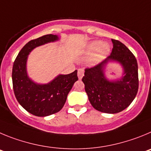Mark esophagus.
Wrapping results in <instances>:
<instances>
[{
	"label": "esophagus",
	"mask_w": 151,
	"mask_h": 151,
	"mask_svg": "<svg viewBox=\"0 0 151 151\" xmlns=\"http://www.w3.org/2000/svg\"><path fill=\"white\" fill-rule=\"evenodd\" d=\"M84 75V70L83 69H79L78 71H77V76H78V78L80 80L82 79V77H83Z\"/></svg>",
	"instance_id": "1"
}]
</instances>
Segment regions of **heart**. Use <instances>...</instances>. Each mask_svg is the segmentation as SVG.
<instances>
[{
    "label": "heart",
    "instance_id": "heart-1",
    "mask_svg": "<svg viewBox=\"0 0 151 151\" xmlns=\"http://www.w3.org/2000/svg\"><path fill=\"white\" fill-rule=\"evenodd\" d=\"M110 50H111V46L109 45V43L101 42L99 40H93L90 42L86 48V51L87 52L95 51L89 60L92 64L98 63L102 60L109 53Z\"/></svg>",
    "mask_w": 151,
    "mask_h": 151
}]
</instances>
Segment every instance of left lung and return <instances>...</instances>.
Segmentation results:
<instances>
[{
  "label": "left lung",
  "instance_id": "8db88e82",
  "mask_svg": "<svg viewBox=\"0 0 151 151\" xmlns=\"http://www.w3.org/2000/svg\"><path fill=\"white\" fill-rule=\"evenodd\" d=\"M111 55L90 68H86L82 81L89 102L96 110L116 114L126 109L134 100L138 89V63L135 55L119 40L112 39ZM115 61L122 66L124 73L118 80L110 81L104 70L106 64Z\"/></svg>",
  "mask_w": 151,
  "mask_h": 151
}]
</instances>
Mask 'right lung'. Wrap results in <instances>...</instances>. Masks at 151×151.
Here are the masks:
<instances>
[{"label":"right lung","instance_id":"obj_1","mask_svg":"<svg viewBox=\"0 0 151 151\" xmlns=\"http://www.w3.org/2000/svg\"><path fill=\"white\" fill-rule=\"evenodd\" d=\"M59 40L58 35H47L30 40L13 63L12 80L15 96L22 107L35 116H47L59 112L78 80L77 70L69 74H59L46 84L37 83L28 77L26 65L30 52L36 47Z\"/></svg>","mask_w":151,"mask_h":151}]
</instances>
